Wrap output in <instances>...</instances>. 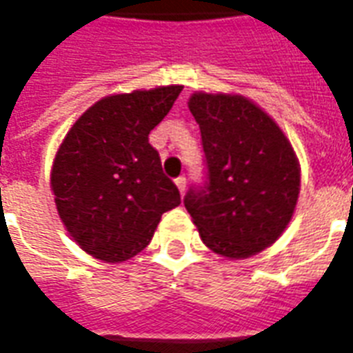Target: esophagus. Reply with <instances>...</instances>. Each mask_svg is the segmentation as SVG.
<instances>
[{
  "label": "esophagus",
  "mask_w": 353,
  "mask_h": 353,
  "mask_svg": "<svg viewBox=\"0 0 353 353\" xmlns=\"http://www.w3.org/2000/svg\"><path fill=\"white\" fill-rule=\"evenodd\" d=\"M176 185H177V189H179V192L183 194L185 189H187V177H185V176L176 177Z\"/></svg>",
  "instance_id": "obj_1"
}]
</instances>
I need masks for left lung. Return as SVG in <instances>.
Instances as JSON below:
<instances>
[{"mask_svg": "<svg viewBox=\"0 0 353 353\" xmlns=\"http://www.w3.org/2000/svg\"><path fill=\"white\" fill-rule=\"evenodd\" d=\"M206 179L183 204L202 242L229 259L259 253L291 221L301 174L291 143L265 111L242 96L192 94Z\"/></svg>", "mask_w": 353, "mask_h": 353, "instance_id": "1", "label": "left lung"}]
</instances>
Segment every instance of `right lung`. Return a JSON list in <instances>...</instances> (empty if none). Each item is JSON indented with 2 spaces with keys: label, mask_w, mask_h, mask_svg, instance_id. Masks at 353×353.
I'll list each match as a JSON object with an SVG mask.
<instances>
[{
  "label": "right lung",
  "mask_w": 353,
  "mask_h": 353,
  "mask_svg": "<svg viewBox=\"0 0 353 353\" xmlns=\"http://www.w3.org/2000/svg\"><path fill=\"white\" fill-rule=\"evenodd\" d=\"M183 87L117 94L85 111L58 149L50 185L73 240L108 263L138 255L164 212L181 204L149 132Z\"/></svg>",
  "instance_id": "add662e5"
}]
</instances>
